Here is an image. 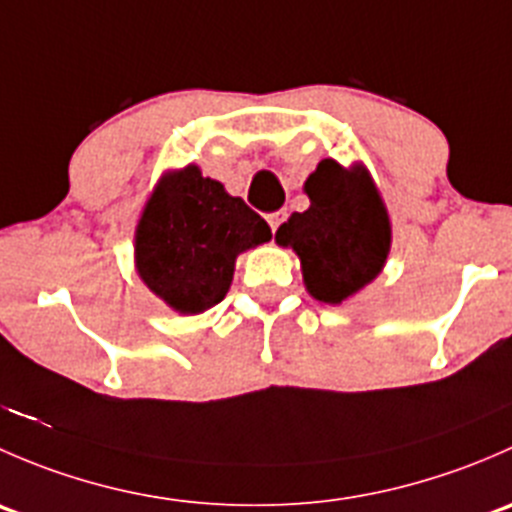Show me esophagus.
Here are the masks:
<instances>
[{
    "instance_id": "esophagus-1",
    "label": "esophagus",
    "mask_w": 512,
    "mask_h": 512,
    "mask_svg": "<svg viewBox=\"0 0 512 512\" xmlns=\"http://www.w3.org/2000/svg\"><path fill=\"white\" fill-rule=\"evenodd\" d=\"M285 220H287V213H285V210H277V213H270V215H267V223H270L272 232L280 230V225L285 223Z\"/></svg>"
}]
</instances>
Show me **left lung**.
Returning a JSON list of instances; mask_svg holds the SVG:
<instances>
[{"mask_svg":"<svg viewBox=\"0 0 512 512\" xmlns=\"http://www.w3.org/2000/svg\"><path fill=\"white\" fill-rule=\"evenodd\" d=\"M312 205L277 230V242L302 260L304 285L319 302L339 304L369 285L391 245L389 215L364 168L327 158L304 183Z\"/></svg>","mask_w":512,"mask_h":512,"instance_id":"1","label":"left lung"}]
</instances>
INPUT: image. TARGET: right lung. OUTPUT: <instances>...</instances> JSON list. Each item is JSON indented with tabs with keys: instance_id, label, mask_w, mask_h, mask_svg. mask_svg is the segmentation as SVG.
<instances>
[{
	"instance_id": "add662e5",
	"label": "right lung",
	"mask_w": 512,
	"mask_h": 512,
	"mask_svg": "<svg viewBox=\"0 0 512 512\" xmlns=\"http://www.w3.org/2000/svg\"><path fill=\"white\" fill-rule=\"evenodd\" d=\"M270 237L245 200L188 165L148 200L136 230L138 275L178 312H205L230 289L235 257Z\"/></svg>"
}]
</instances>
